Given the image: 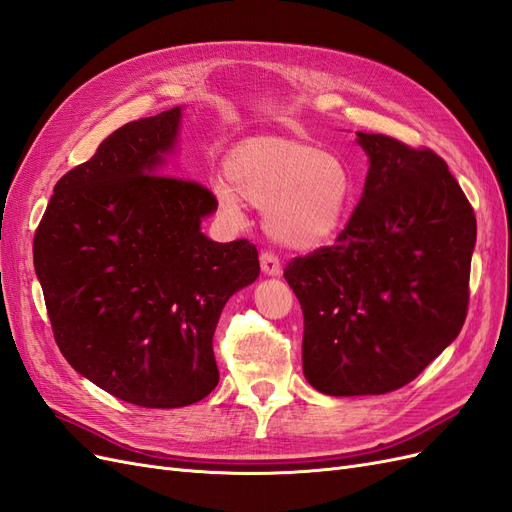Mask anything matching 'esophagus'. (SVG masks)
I'll use <instances>...</instances> for the list:
<instances>
[{"instance_id":"1","label":"esophagus","mask_w":512,"mask_h":512,"mask_svg":"<svg viewBox=\"0 0 512 512\" xmlns=\"http://www.w3.org/2000/svg\"><path fill=\"white\" fill-rule=\"evenodd\" d=\"M260 267H262V273H265V275H273V277L282 275V262L273 252H262Z\"/></svg>"}]
</instances>
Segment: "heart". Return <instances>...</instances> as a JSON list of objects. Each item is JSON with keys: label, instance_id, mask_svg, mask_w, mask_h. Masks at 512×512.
I'll return each instance as SVG.
<instances>
[{"label": "heart", "instance_id": "obj_1", "mask_svg": "<svg viewBox=\"0 0 512 512\" xmlns=\"http://www.w3.org/2000/svg\"><path fill=\"white\" fill-rule=\"evenodd\" d=\"M226 178L213 196L230 220H243V200L265 209L269 235L294 250H316L342 226L352 177L342 160L280 136L250 138L230 151Z\"/></svg>", "mask_w": 512, "mask_h": 512}]
</instances>
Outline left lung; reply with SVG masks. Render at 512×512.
I'll return each instance as SVG.
<instances>
[{
  "mask_svg": "<svg viewBox=\"0 0 512 512\" xmlns=\"http://www.w3.org/2000/svg\"><path fill=\"white\" fill-rule=\"evenodd\" d=\"M356 141L369 170L352 218L284 269L303 309V374L333 397L397 391L453 342L476 243L474 209L438 153Z\"/></svg>",
  "mask_w": 512,
  "mask_h": 512,
  "instance_id": "8db88e82",
  "label": "left lung"
}]
</instances>
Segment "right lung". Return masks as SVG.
<instances>
[{
  "mask_svg": "<svg viewBox=\"0 0 512 512\" xmlns=\"http://www.w3.org/2000/svg\"><path fill=\"white\" fill-rule=\"evenodd\" d=\"M181 108L130 121L55 185L34 267L55 342L81 376L128 404L183 408L220 382L213 333L260 275L256 245L215 243L218 209L192 179L162 175Z\"/></svg>",
  "mask_w": 512,
  "mask_h": 512,
  "instance_id": "add662e5",
  "label": "right lung"
}]
</instances>
